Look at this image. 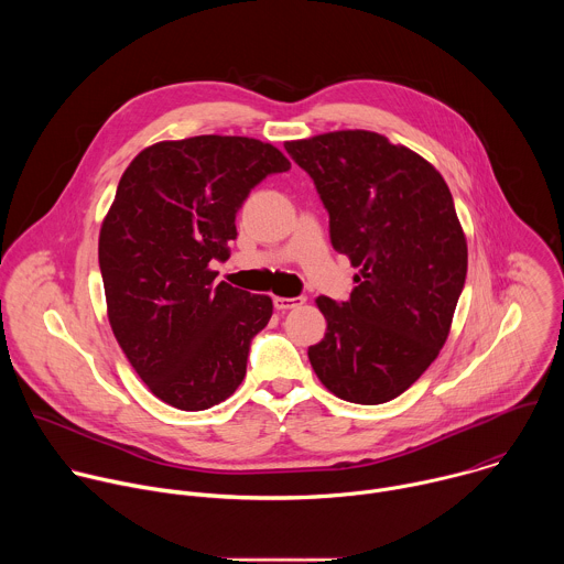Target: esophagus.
I'll return each mask as SVG.
<instances>
[{
	"mask_svg": "<svg viewBox=\"0 0 564 564\" xmlns=\"http://www.w3.org/2000/svg\"><path fill=\"white\" fill-rule=\"evenodd\" d=\"M303 303H305L303 296H292V299H288V296H274V307L281 310V312L292 310V307H299V305H303Z\"/></svg>",
	"mask_w": 564,
	"mask_h": 564,
	"instance_id": "1",
	"label": "esophagus"
}]
</instances>
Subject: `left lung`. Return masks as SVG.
Listing matches in <instances>:
<instances>
[{"mask_svg":"<svg viewBox=\"0 0 564 564\" xmlns=\"http://www.w3.org/2000/svg\"><path fill=\"white\" fill-rule=\"evenodd\" d=\"M350 259V301L318 296L326 337L307 357L333 394L383 404L409 390L448 339L468 248L451 189L426 158L364 129L288 140Z\"/></svg>","mask_w":564,"mask_h":564,"instance_id":"8db88e82","label":"left lung"}]
</instances>
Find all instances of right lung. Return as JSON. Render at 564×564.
<instances>
[{
  "mask_svg": "<svg viewBox=\"0 0 564 564\" xmlns=\"http://www.w3.org/2000/svg\"><path fill=\"white\" fill-rule=\"evenodd\" d=\"M288 170L270 142L194 135L149 144L118 183L98 240L107 316L138 377L174 409H212L246 377L272 299L216 283L212 261L229 259L252 187Z\"/></svg>",
  "mask_w": 564,
  "mask_h": 564,
  "instance_id": "1",
  "label": "right lung"
}]
</instances>
